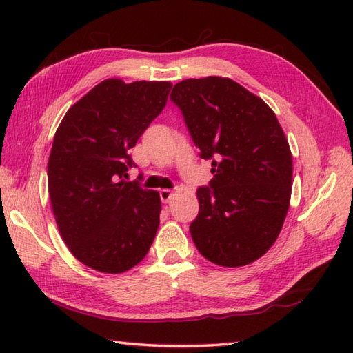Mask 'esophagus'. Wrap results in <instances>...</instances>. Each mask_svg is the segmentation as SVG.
Wrapping results in <instances>:
<instances>
[{"label":"esophagus","instance_id":"esophagus-1","mask_svg":"<svg viewBox=\"0 0 353 353\" xmlns=\"http://www.w3.org/2000/svg\"><path fill=\"white\" fill-rule=\"evenodd\" d=\"M159 196H161L162 203H170V200L172 199V196H174V194H172V191H170V190H161L159 191Z\"/></svg>","mask_w":353,"mask_h":353}]
</instances>
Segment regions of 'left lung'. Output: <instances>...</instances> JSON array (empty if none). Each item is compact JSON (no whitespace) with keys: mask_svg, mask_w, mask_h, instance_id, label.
Masks as SVG:
<instances>
[{"mask_svg":"<svg viewBox=\"0 0 353 353\" xmlns=\"http://www.w3.org/2000/svg\"><path fill=\"white\" fill-rule=\"evenodd\" d=\"M200 157L214 179L197 190L190 232L197 250L221 267L261 258L276 241L291 197L292 157L274 112L236 81L188 79L172 88Z\"/></svg>","mask_w":353,"mask_h":353,"instance_id":"8db88e82","label":"left lung"}]
</instances>
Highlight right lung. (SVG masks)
<instances>
[{
    "mask_svg": "<svg viewBox=\"0 0 353 353\" xmlns=\"http://www.w3.org/2000/svg\"><path fill=\"white\" fill-rule=\"evenodd\" d=\"M170 81L108 79L66 112L48 159L59 232L81 264L118 274L145 258L159 228V192L127 182L129 150L163 110Z\"/></svg>",
    "mask_w": 353,
    "mask_h": 353,
    "instance_id": "add662e5",
    "label": "right lung"
}]
</instances>
